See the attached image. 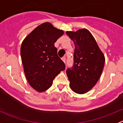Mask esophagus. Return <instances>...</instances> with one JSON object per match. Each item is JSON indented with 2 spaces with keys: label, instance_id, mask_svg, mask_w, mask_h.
Returning <instances> with one entry per match:
<instances>
[{
  "label": "esophagus",
  "instance_id": "34e87169",
  "mask_svg": "<svg viewBox=\"0 0 123 123\" xmlns=\"http://www.w3.org/2000/svg\"><path fill=\"white\" fill-rule=\"evenodd\" d=\"M66 59L65 57H63L62 58V61L64 62V63H66Z\"/></svg>",
  "mask_w": 123,
  "mask_h": 123
}]
</instances>
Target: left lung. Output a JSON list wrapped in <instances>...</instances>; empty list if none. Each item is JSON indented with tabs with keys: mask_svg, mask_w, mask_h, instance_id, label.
<instances>
[{
	"mask_svg": "<svg viewBox=\"0 0 123 123\" xmlns=\"http://www.w3.org/2000/svg\"><path fill=\"white\" fill-rule=\"evenodd\" d=\"M75 44L74 64L66 70L70 87L79 94L88 92L95 85L104 68L105 58L95 39L88 30L66 31Z\"/></svg>",
	"mask_w": 123,
	"mask_h": 123,
	"instance_id": "1",
	"label": "left lung"
}]
</instances>
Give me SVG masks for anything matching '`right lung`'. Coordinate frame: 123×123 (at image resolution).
I'll return each mask as SVG.
<instances>
[{"label": "right lung", "instance_id": "1", "mask_svg": "<svg viewBox=\"0 0 123 123\" xmlns=\"http://www.w3.org/2000/svg\"><path fill=\"white\" fill-rule=\"evenodd\" d=\"M64 35L49 22L38 26L25 38L20 48L26 80L38 92L48 89L56 75L66 68L54 43Z\"/></svg>", "mask_w": 123, "mask_h": 123}]
</instances>
